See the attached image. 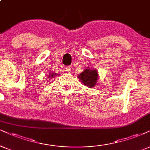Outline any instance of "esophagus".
Wrapping results in <instances>:
<instances>
[{"label": "esophagus", "instance_id": "1", "mask_svg": "<svg viewBox=\"0 0 150 150\" xmlns=\"http://www.w3.org/2000/svg\"><path fill=\"white\" fill-rule=\"evenodd\" d=\"M65 71L68 72V73H70L71 72V68H70V67H67L65 68Z\"/></svg>", "mask_w": 150, "mask_h": 150}]
</instances>
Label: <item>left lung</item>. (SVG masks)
<instances>
[{"label":"left lung","instance_id":"1","mask_svg":"<svg viewBox=\"0 0 150 150\" xmlns=\"http://www.w3.org/2000/svg\"><path fill=\"white\" fill-rule=\"evenodd\" d=\"M78 78L82 83L86 85L88 88H95L99 79V73L97 70L92 68H87L82 73L78 75Z\"/></svg>","mask_w":150,"mask_h":150}]
</instances>
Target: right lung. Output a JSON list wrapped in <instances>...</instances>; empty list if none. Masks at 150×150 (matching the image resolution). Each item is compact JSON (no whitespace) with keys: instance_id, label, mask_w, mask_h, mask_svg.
Wrapping results in <instances>:
<instances>
[{"instance_id":"add662e5","label":"right lung","mask_w":150,"mask_h":150,"mask_svg":"<svg viewBox=\"0 0 150 150\" xmlns=\"http://www.w3.org/2000/svg\"><path fill=\"white\" fill-rule=\"evenodd\" d=\"M57 75H58V74H55V73H54V72H53V73H51V72H50L49 73V74L47 76H48V78L49 79H53V78H54L55 76H57Z\"/></svg>"}]
</instances>
